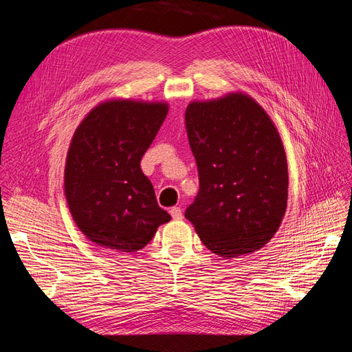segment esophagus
I'll return each instance as SVG.
<instances>
[{
    "mask_svg": "<svg viewBox=\"0 0 352 352\" xmlns=\"http://www.w3.org/2000/svg\"><path fill=\"white\" fill-rule=\"evenodd\" d=\"M170 216L173 217V220H182V217H184V214H182V210H180L179 207L170 208Z\"/></svg>",
    "mask_w": 352,
    "mask_h": 352,
    "instance_id": "34e87169",
    "label": "esophagus"
}]
</instances>
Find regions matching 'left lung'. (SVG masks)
<instances>
[{"mask_svg":"<svg viewBox=\"0 0 352 352\" xmlns=\"http://www.w3.org/2000/svg\"><path fill=\"white\" fill-rule=\"evenodd\" d=\"M185 124L199 177L185 217L220 257L263 248L287 202L286 154L269 114L250 95L235 92L190 102Z\"/></svg>","mask_w":352,"mask_h":352,"instance_id":"obj_1","label":"left lung"}]
</instances>
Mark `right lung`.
Returning <instances> with one entry per match:
<instances>
[{"instance_id": "obj_1", "label": "right lung", "mask_w": 352, "mask_h": 352, "mask_svg": "<svg viewBox=\"0 0 352 352\" xmlns=\"http://www.w3.org/2000/svg\"><path fill=\"white\" fill-rule=\"evenodd\" d=\"M167 111L166 102L110 100L92 109L72 138L65 168L69 210L101 248L140 251L172 219L141 170Z\"/></svg>"}]
</instances>
